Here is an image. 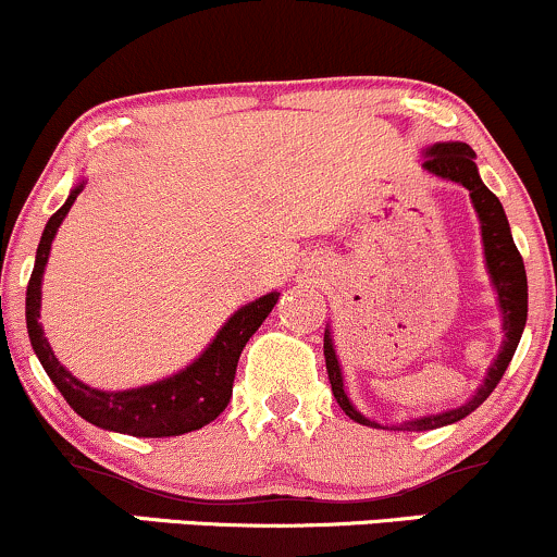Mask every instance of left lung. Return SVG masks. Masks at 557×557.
I'll list each match as a JSON object with an SVG mask.
<instances>
[{
  "mask_svg": "<svg viewBox=\"0 0 557 557\" xmlns=\"http://www.w3.org/2000/svg\"><path fill=\"white\" fill-rule=\"evenodd\" d=\"M424 172L440 177V181H450L463 185L469 190L471 203H474V212L479 216V230H482V248H484V267H487L490 283L495 287L497 296V309H500V330H503V345L497 350L495 361L490 363L487 374H484L482 385L476 387V393L471 395L463 406L447 408V411L430 413V417L408 419L400 421V424H389L393 430L403 432H426L437 430V426L456 424L469 417L471 411H476L484 400L490 398L492 389L497 387V382L503 380L505 369H508L510 359H513L516 348H519V341L523 335V327H527V309H529V290H527V270H523V259L516 248L513 235H510L508 216L503 212V203L487 185L482 183L476 168V154L471 151L469 144H461V140H440V144L426 146L424 151ZM324 361H327V376L332 385V395H335L337 406L343 408L345 417L359 421L363 426H374V430H387V424H380V421L369 419L367 413H361L359 408L354 406V400L348 398V389H345L343 369L341 361H337L335 343H332L330 324L324 327Z\"/></svg>",
  "mask_w": 557,
  "mask_h": 557,
  "instance_id": "obj_1",
  "label": "left lung"
}]
</instances>
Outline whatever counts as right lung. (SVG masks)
I'll list each match as a JSON object with an SVG mask.
<instances>
[{
    "instance_id": "right-lung-1",
    "label": "right lung",
    "mask_w": 557,
    "mask_h": 557,
    "mask_svg": "<svg viewBox=\"0 0 557 557\" xmlns=\"http://www.w3.org/2000/svg\"><path fill=\"white\" fill-rule=\"evenodd\" d=\"M83 185L86 181L75 183L67 201L49 216L36 248L34 274H30L28 293H25V324H28V337L38 361H41L49 380L54 382V387L62 393V398L70 403V408L88 424L131 434V437H177V434L201 430L227 408L240 350L251 341L253 332L261 327V322L270 317L280 293H267V296L251 300V304L240 306L235 314H230L227 322L214 335V341L181 372L131 389H99L86 385L62 367L52 345L44 337L41 322H38V317H41V280L49 251H52V240Z\"/></svg>"
}]
</instances>
